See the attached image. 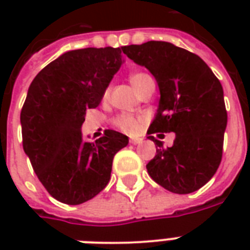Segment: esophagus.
I'll return each instance as SVG.
<instances>
[{"label": "esophagus", "instance_id": "1", "mask_svg": "<svg viewBox=\"0 0 250 250\" xmlns=\"http://www.w3.org/2000/svg\"><path fill=\"white\" fill-rule=\"evenodd\" d=\"M129 143L133 145H137L140 144V143H143V139H141V137H131V139H129Z\"/></svg>", "mask_w": 250, "mask_h": 250}]
</instances>
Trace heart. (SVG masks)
I'll return each instance as SVG.
<instances>
[{"label": "heart", "mask_w": 250, "mask_h": 250, "mask_svg": "<svg viewBox=\"0 0 250 250\" xmlns=\"http://www.w3.org/2000/svg\"><path fill=\"white\" fill-rule=\"evenodd\" d=\"M153 80V78L146 72H133L129 76V82L133 85V88L140 93L141 90L144 89V86L148 84V82ZM109 94V88L105 90V96ZM140 117H135V115H129V114H119L113 119V125L118 129H121L125 133H136L140 129L141 125Z\"/></svg>", "instance_id": "heart-1"}]
</instances>
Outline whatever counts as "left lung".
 Here are the masks:
<instances>
[{
  "mask_svg": "<svg viewBox=\"0 0 250 250\" xmlns=\"http://www.w3.org/2000/svg\"><path fill=\"white\" fill-rule=\"evenodd\" d=\"M122 49L148 68L160 86V106L148 129V139L160 149L146 165L148 174L172 193L200 189L222 161L227 110L221 82L200 57L170 42L148 41ZM160 132L177 133L171 148L152 136Z\"/></svg>",
  "mask_w": 250,
  "mask_h": 250,
  "instance_id": "1",
  "label": "left lung"
}]
</instances>
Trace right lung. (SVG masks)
Wrapping results in <instances>:
<instances>
[{"mask_svg":"<svg viewBox=\"0 0 250 250\" xmlns=\"http://www.w3.org/2000/svg\"><path fill=\"white\" fill-rule=\"evenodd\" d=\"M121 48L71 50L45 66L29 85L21 111L23 149L33 171L58 201L79 205L110 180L113 158L128 144L123 133L107 129L84 143L82 125L97 107L122 64Z\"/></svg>","mask_w":250,"mask_h":250,"instance_id":"add662e5","label":"right lung"}]
</instances>
